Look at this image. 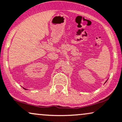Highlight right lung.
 Returning <instances> with one entry per match:
<instances>
[{"label": "right lung", "mask_w": 122, "mask_h": 122, "mask_svg": "<svg viewBox=\"0 0 122 122\" xmlns=\"http://www.w3.org/2000/svg\"><path fill=\"white\" fill-rule=\"evenodd\" d=\"M25 89V90H26V89Z\"/></svg>", "instance_id": "right-lung-1"}]
</instances>
